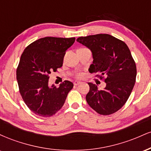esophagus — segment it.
I'll return each instance as SVG.
<instances>
[{
	"mask_svg": "<svg viewBox=\"0 0 151 151\" xmlns=\"http://www.w3.org/2000/svg\"><path fill=\"white\" fill-rule=\"evenodd\" d=\"M80 81H74V82H73V84H74V86H77L78 85V84H80Z\"/></svg>",
	"mask_w": 151,
	"mask_h": 151,
	"instance_id": "34e87169",
	"label": "esophagus"
}]
</instances>
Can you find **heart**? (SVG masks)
<instances>
[{
    "instance_id": "b5f03b06",
    "label": "heart",
    "mask_w": 151,
    "mask_h": 151,
    "mask_svg": "<svg viewBox=\"0 0 151 151\" xmlns=\"http://www.w3.org/2000/svg\"><path fill=\"white\" fill-rule=\"evenodd\" d=\"M76 77H77V78H81V77H82V74H81V73H77V74H76Z\"/></svg>"
}]
</instances>
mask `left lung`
Masks as SVG:
<instances>
[{"label":"left lung","mask_w":151,"mask_h":151,"mask_svg":"<svg viewBox=\"0 0 151 151\" xmlns=\"http://www.w3.org/2000/svg\"><path fill=\"white\" fill-rule=\"evenodd\" d=\"M77 41L92 52L89 72L106 83L104 89L88 83V104L101 115L118 111L127 101L136 82V65L129 48L124 41L108 34L79 37Z\"/></svg>","instance_id":"1"}]
</instances>
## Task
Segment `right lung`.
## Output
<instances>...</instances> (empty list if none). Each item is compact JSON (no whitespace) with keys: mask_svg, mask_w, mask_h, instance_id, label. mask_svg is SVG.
Returning a JSON list of instances; mask_svg holds the SVG:
<instances>
[{"mask_svg":"<svg viewBox=\"0 0 151 151\" xmlns=\"http://www.w3.org/2000/svg\"><path fill=\"white\" fill-rule=\"evenodd\" d=\"M75 37H46L29 45L20 57L16 78L19 91L27 106L36 115L50 117L65 104L73 84L65 80L59 87L48 86L49 74L63 64L66 50Z\"/></svg>","mask_w":151,"mask_h":151,"instance_id":"obj_1","label":"right lung"}]
</instances>
